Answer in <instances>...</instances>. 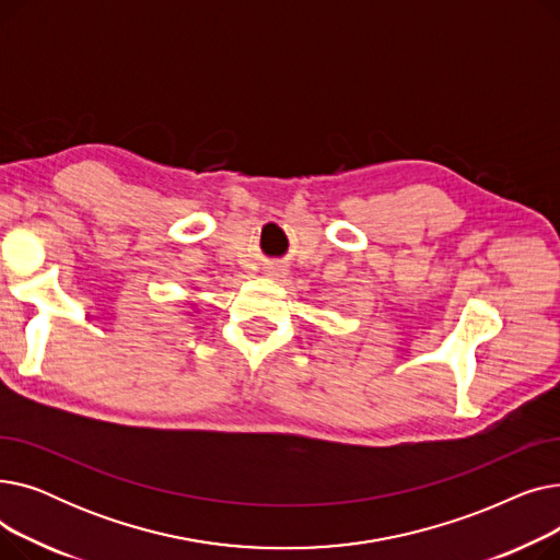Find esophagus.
Returning <instances> with one entry per match:
<instances>
[{
  "mask_svg": "<svg viewBox=\"0 0 560 560\" xmlns=\"http://www.w3.org/2000/svg\"><path fill=\"white\" fill-rule=\"evenodd\" d=\"M275 272H279V270H275Z\"/></svg>",
  "mask_w": 560,
  "mask_h": 560,
  "instance_id": "34e87169",
  "label": "esophagus"
}]
</instances>
